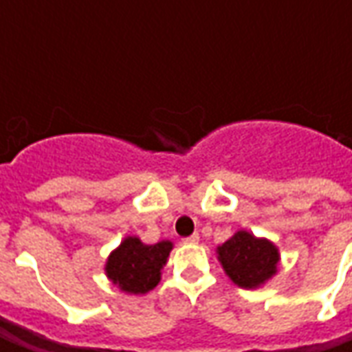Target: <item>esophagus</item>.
I'll return each instance as SVG.
<instances>
[{"label":"esophagus","instance_id":"1","mask_svg":"<svg viewBox=\"0 0 352 352\" xmlns=\"http://www.w3.org/2000/svg\"><path fill=\"white\" fill-rule=\"evenodd\" d=\"M198 241H199L198 234H192V236H188V237H186V239H184V243H190V245L198 243Z\"/></svg>","mask_w":352,"mask_h":352}]
</instances>
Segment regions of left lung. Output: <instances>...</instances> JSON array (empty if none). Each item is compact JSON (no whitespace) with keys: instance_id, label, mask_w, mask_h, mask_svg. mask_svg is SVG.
<instances>
[{"instance_id":"left-lung-1","label":"left lung","mask_w":352,"mask_h":352,"mask_svg":"<svg viewBox=\"0 0 352 352\" xmlns=\"http://www.w3.org/2000/svg\"><path fill=\"white\" fill-rule=\"evenodd\" d=\"M219 262L230 279L241 288H258L277 273L279 249L264 237L239 230L217 247Z\"/></svg>"}]
</instances>
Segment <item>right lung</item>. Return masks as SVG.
I'll return each mask as SVG.
<instances>
[{
	"label": "right lung",
	"instance_id": "right-lung-1",
	"mask_svg": "<svg viewBox=\"0 0 352 352\" xmlns=\"http://www.w3.org/2000/svg\"><path fill=\"white\" fill-rule=\"evenodd\" d=\"M171 249L173 243L168 239L145 245L139 237L128 236L109 254L107 279L126 294H146L160 283L162 267Z\"/></svg>",
	"mask_w": 352,
	"mask_h": 352
}]
</instances>
